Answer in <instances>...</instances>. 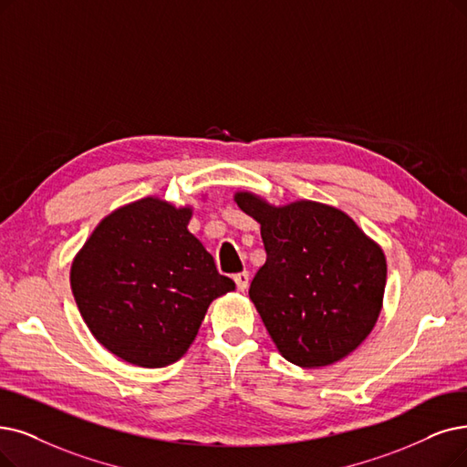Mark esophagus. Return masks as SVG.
<instances>
[{
    "label": "esophagus",
    "mask_w": 467,
    "mask_h": 467,
    "mask_svg": "<svg viewBox=\"0 0 467 467\" xmlns=\"http://www.w3.org/2000/svg\"><path fill=\"white\" fill-rule=\"evenodd\" d=\"M234 282L239 291H245L249 287V272H239L234 275Z\"/></svg>",
    "instance_id": "1"
}]
</instances>
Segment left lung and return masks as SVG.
Here are the masks:
<instances>
[{"instance_id": "obj_1", "label": "left lung", "mask_w": 467, "mask_h": 467, "mask_svg": "<svg viewBox=\"0 0 467 467\" xmlns=\"http://www.w3.org/2000/svg\"><path fill=\"white\" fill-rule=\"evenodd\" d=\"M234 199L260 223L266 263L253 277L249 296L282 357L301 368L348 357L383 306L381 247L329 204L274 207L249 192Z\"/></svg>"}]
</instances>
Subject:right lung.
Returning <instances> with one entry per match:
<instances>
[{
	"label": "right lung",
	"mask_w": 467,
	"mask_h": 467,
	"mask_svg": "<svg viewBox=\"0 0 467 467\" xmlns=\"http://www.w3.org/2000/svg\"><path fill=\"white\" fill-rule=\"evenodd\" d=\"M192 207L145 197L105 216L70 266L91 335L128 364L180 360L216 296L235 289L188 230Z\"/></svg>",
	"instance_id": "1"
}]
</instances>
